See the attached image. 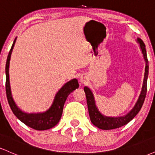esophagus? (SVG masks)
<instances>
[{"label":"esophagus","instance_id":"esophagus-1","mask_svg":"<svg viewBox=\"0 0 155 155\" xmlns=\"http://www.w3.org/2000/svg\"><path fill=\"white\" fill-rule=\"evenodd\" d=\"M87 81V78L85 77V76H81V77H80V81H81V83H85Z\"/></svg>","mask_w":155,"mask_h":155}]
</instances>
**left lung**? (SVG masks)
I'll use <instances>...</instances> for the list:
<instances>
[{
	"instance_id": "obj_1",
	"label": "left lung",
	"mask_w": 155,
	"mask_h": 155,
	"mask_svg": "<svg viewBox=\"0 0 155 155\" xmlns=\"http://www.w3.org/2000/svg\"><path fill=\"white\" fill-rule=\"evenodd\" d=\"M138 41L140 44V49H141L142 53H143V58H144L146 62L145 74L143 86H142V90L141 92H140L139 98L137 101L136 104L135 105L134 108L130 111V113L127 114L125 116L120 117H108L104 116L98 111L97 107H96L95 100H94V97L91 90L88 87H87L84 88V91L85 95H86L87 103L89 115H90V120H91L92 123L97 127H98V128L102 130H112L119 128V127H122V126L125 125L126 124L130 122L136 116L137 114L140 111V108L143 106L147 91V78H148L149 74V61L148 59H147V51H146L144 43L140 38H138Z\"/></svg>"
}]
</instances>
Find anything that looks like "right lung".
Masks as SVG:
<instances>
[{"label": "right lung", "mask_w": 155, "mask_h": 155, "mask_svg": "<svg viewBox=\"0 0 155 155\" xmlns=\"http://www.w3.org/2000/svg\"><path fill=\"white\" fill-rule=\"evenodd\" d=\"M16 38L14 41L8 58H7L6 64V92L7 100L9 104L11 109L13 111L14 114L19 119L21 122L25 124L28 127L36 130H45L54 127L59 122L63 114V106L66 101L68 96L71 92L79 87V83L77 79H74L67 82L65 85L58 91L54 97V102L51 105V108L48 111L41 114H26L22 112L16 106L15 101L12 97L11 89L9 84V74H8V68H9V61L15 46Z\"/></svg>", "instance_id": "obj_1"}]
</instances>
